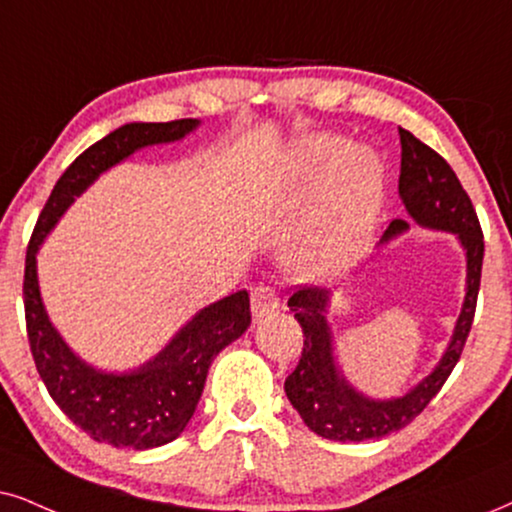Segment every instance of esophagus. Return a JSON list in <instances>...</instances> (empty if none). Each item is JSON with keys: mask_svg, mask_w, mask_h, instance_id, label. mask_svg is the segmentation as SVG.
Instances as JSON below:
<instances>
[{"mask_svg": "<svg viewBox=\"0 0 512 512\" xmlns=\"http://www.w3.org/2000/svg\"><path fill=\"white\" fill-rule=\"evenodd\" d=\"M250 302H252V314L267 316L278 307L276 288L267 286V283H257V286L250 290Z\"/></svg>", "mask_w": 512, "mask_h": 512, "instance_id": "1", "label": "esophagus"}]
</instances>
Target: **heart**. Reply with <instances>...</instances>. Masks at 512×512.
<instances>
[{
	"label": "heart",
	"instance_id": "obj_1",
	"mask_svg": "<svg viewBox=\"0 0 512 512\" xmlns=\"http://www.w3.org/2000/svg\"><path fill=\"white\" fill-rule=\"evenodd\" d=\"M331 137L302 141L293 155L288 208L307 217L293 248L304 276H328L349 267L371 236L383 193V167L366 148L338 151Z\"/></svg>",
	"mask_w": 512,
	"mask_h": 512
}]
</instances>
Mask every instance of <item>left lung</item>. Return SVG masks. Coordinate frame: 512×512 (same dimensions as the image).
<instances>
[{
  "label": "left lung",
  "mask_w": 512,
  "mask_h": 512,
  "mask_svg": "<svg viewBox=\"0 0 512 512\" xmlns=\"http://www.w3.org/2000/svg\"><path fill=\"white\" fill-rule=\"evenodd\" d=\"M399 141V196L420 226L451 231L458 236L468 255V293L454 338L439 366L406 397L390 401L368 399L352 390L335 368L331 331L323 316L328 304L326 290L300 286L290 295L288 307L302 326L304 347L295 371L286 378V394L309 430L335 442H364V439L385 437L406 428L413 418L420 416L461 359L475 319L482 281L484 234L472 200L442 155L413 137L409 129L399 127ZM404 229H409L404 219H392L385 238L401 234Z\"/></svg>",
  "instance_id": "left-lung-1"
}]
</instances>
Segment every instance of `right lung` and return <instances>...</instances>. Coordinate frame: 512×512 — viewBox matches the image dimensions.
Here are the masks:
<instances>
[{"label":"right lung","instance_id":"right-lung-1","mask_svg":"<svg viewBox=\"0 0 512 512\" xmlns=\"http://www.w3.org/2000/svg\"><path fill=\"white\" fill-rule=\"evenodd\" d=\"M196 125L198 120L191 118L132 122L96 141L77 155L56 181L30 236L25 252L23 304L32 359L58 409L96 442L153 449L177 439L196 411L210 364L250 326V297L245 290H238L205 307L174 335L158 357L137 371L99 373L70 352L47 319L37 286V248L73 198L80 196L101 172L141 146L186 137Z\"/></svg>","mask_w":512,"mask_h":512}]
</instances>
